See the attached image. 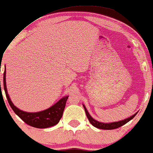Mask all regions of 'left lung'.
Returning a JSON list of instances; mask_svg holds the SVG:
<instances>
[{
    "mask_svg": "<svg viewBox=\"0 0 153 153\" xmlns=\"http://www.w3.org/2000/svg\"><path fill=\"white\" fill-rule=\"evenodd\" d=\"M83 107L84 108V110H85L86 114H87V117L88 120H89V123H90L94 127L99 129H102V130H114V129H117L118 128V127H122L123 125H125V124L128 123L129 121H130L131 120L133 119L134 116L137 114V112H136L135 114H134L133 115L130 117L123 120H120V121H118V122H113V123H101V122H99L97 120H94V118L89 114V113L88 112L87 108H86V107L84 105H83Z\"/></svg>",
    "mask_w": 153,
    "mask_h": 153,
    "instance_id": "1",
    "label": "left lung"
}]
</instances>
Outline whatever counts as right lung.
Masks as SVG:
<instances>
[{
    "label": "right lung",
    "mask_w": 153,
    "mask_h": 153,
    "mask_svg": "<svg viewBox=\"0 0 153 153\" xmlns=\"http://www.w3.org/2000/svg\"><path fill=\"white\" fill-rule=\"evenodd\" d=\"M5 71L3 74V86H4V91L5 92L7 100L13 112L23 120L24 123L28 124L30 126L36 128H48L52 127L59 123V120L62 118L63 112L66 103V100H68L69 96H65L59 100L56 103L51 106L49 108L37 112H28L21 110L16 107L13 105L10 97L8 94L6 87V81H5Z\"/></svg>",
    "instance_id": "1"
}]
</instances>
